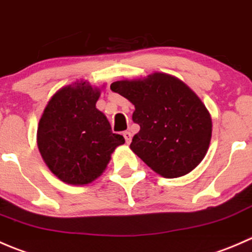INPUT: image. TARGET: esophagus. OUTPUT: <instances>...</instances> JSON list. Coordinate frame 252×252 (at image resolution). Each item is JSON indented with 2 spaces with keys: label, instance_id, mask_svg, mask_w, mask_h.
<instances>
[{
  "label": "esophagus",
  "instance_id": "obj_1",
  "mask_svg": "<svg viewBox=\"0 0 252 252\" xmlns=\"http://www.w3.org/2000/svg\"><path fill=\"white\" fill-rule=\"evenodd\" d=\"M124 137H125V141H126V143L128 144L129 142H131V139H132V133L129 131H125L124 132Z\"/></svg>",
  "mask_w": 252,
  "mask_h": 252
}]
</instances>
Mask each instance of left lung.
Listing matches in <instances>:
<instances>
[{"mask_svg": "<svg viewBox=\"0 0 252 252\" xmlns=\"http://www.w3.org/2000/svg\"><path fill=\"white\" fill-rule=\"evenodd\" d=\"M111 91L134 105L139 132L129 148L164 178L186 175L205 158L212 119L205 104L184 82L156 72L143 79L118 81Z\"/></svg>", "mask_w": 252, "mask_h": 252, "instance_id": "left-lung-1", "label": "left lung"}]
</instances>
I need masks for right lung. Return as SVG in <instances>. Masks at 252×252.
I'll return each mask as SVG.
<instances>
[{
  "label": "right lung",
  "mask_w": 252,
  "mask_h": 252,
  "mask_svg": "<svg viewBox=\"0 0 252 252\" xmlns=\"http://www.w3.org/2000/svg\"><path fill=\"white\" fill-rule=\"evenodd\" d=\"M100 91L77 82L52 95L39 121L36 142L50 170L69 185H87L103 174L116 147L125 143L113 133L95 108Z\"/></svg>",
  "instance_id": "right-lung-1"
}]
</instances>
